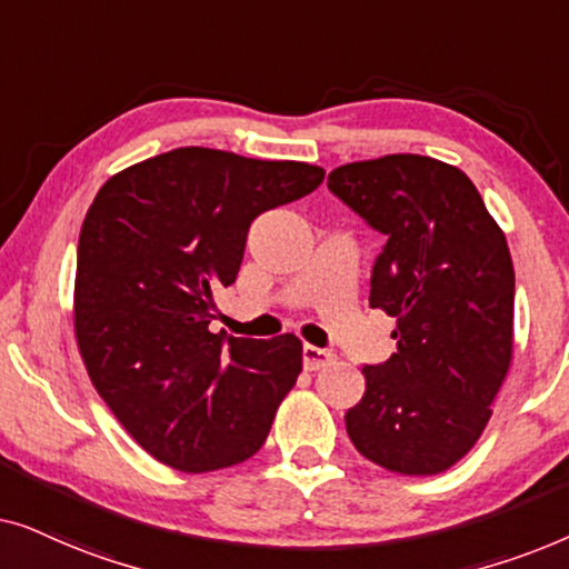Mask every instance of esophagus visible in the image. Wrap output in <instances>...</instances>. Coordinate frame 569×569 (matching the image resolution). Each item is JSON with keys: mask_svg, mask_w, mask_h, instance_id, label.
Segmentation results:
<instances>
[{"mask_svg": "<svg viewBox=\"0 0 569 569\" xmlns=\"http://www.w3.org/2000/svg\"><path fill=\"white\" fill-rule=\"evenodd\" d=\"M333 360H337V357H333V352H329V349H321L313 345L302 347V365H306V370H321Z\"/></svg>", "mask_w": 569, "mask_h": 569, "instance_id": "34e87169", "label": "esophagus"}]
</instances>
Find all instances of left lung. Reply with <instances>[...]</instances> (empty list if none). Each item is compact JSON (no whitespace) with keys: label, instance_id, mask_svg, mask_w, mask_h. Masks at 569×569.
I'll use <instances>...</instances> for the list:
<instances>
[{"label":"left lung","instance_id":"1","mask_svg":"<svg viewBox=\"0 0 569 569\" xmlns=\"http://www.w3.org/2000/svg\"><path fill=\"white\" fill-rule=\"evenodd\" d=\"M329 189L386 236L370 308L396 318V352L362 368L347 435L380 469L435 477L477 446L510 370L508 240L469 176L425 154L347 162Z\"/></svg>","mask_w":569,"mask_h":569}]
</instances>
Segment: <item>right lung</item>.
Masks as SVG:
<instances>
[{"instance_id": "1", "label": "right lung", "mask_w": 569, "mask_h": 569, "mask_svg": "<svg viewBox=\"0 0 569 569\" xmlns=\"http://www.w3.org/2000/svg\"><path fill=\"white\" fill-rule=\"evenodd\" d=\"M326 170L178 147L108 178L80 230L74 337L131 438L186 473L243 463L302 370V341L212 333L251 222L318 189Z\"/></svg>"}]
</instances>
